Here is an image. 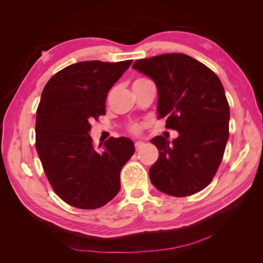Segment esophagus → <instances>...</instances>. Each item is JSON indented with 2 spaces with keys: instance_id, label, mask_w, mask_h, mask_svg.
Listing matches in <instances>:
<instances>
[{
  "instance_id": "1",
  "label": "esophagus",
  "mask_w": 263,
  "mask_h": 263,
  "mask_svg": "<svg viewBox=\"0 0 263 263\" xmlns=\"http://www.w3.org/2000/svg\"><path fill=\"white\" fill-rule=\"evenodd\" d=\"M142 146H144V142H142V141H136V142H135V148H136L137 150H138L140 147H142Z\"/></svg>"
}]
</instances>
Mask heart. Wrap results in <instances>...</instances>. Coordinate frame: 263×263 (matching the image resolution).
Returning <instances> with one entry per match:
<instances>
[{"instance_id":"1","label":"heart","mask_w":263,"mask_h":263,"mask_svg":"<svg viewBox=\"0 0 263 263\" xmlns=\"http://www.w3.org/2000/svg\"><path fill=\"white\" fill-rule=\"evenodd\" d=\"M146 79H138V80H136L135 82H138V81H145ZM132 130L133 132H138L139 130V127L137 126V125H134L133 127H132Z\"/></svg>"}]
</instances>
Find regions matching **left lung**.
I'll use <instances>...</instances> for the list:
<instances>
[{
  "mask_svg": "<svg viewBox=\"0 0 263 263\" xmlns=\"http://www.w3.org/2000/svg\"><path fill=\"white\" fill-rule=\"evenodd\" d=\"M133 69L153 79L158 117H166V128L179 133L172 141L150 140L159 150L149 170L151 183L171 196L200 192L216 173L229 137V105L219 78L183 53L140 59Z\"/></svg>",
  "mask_w": 263,
  "mask_h": 263,
  "instance_id": "obj_1",
  "label": "left lung"
}]
</instances>
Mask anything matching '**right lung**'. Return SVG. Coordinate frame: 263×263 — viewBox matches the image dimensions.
<instances>
[{
    "mask_svg": "<svg viewBox=\"0 0 263 263\" xmlns=\"http://www.w3.org/2000/svg\"><path fill=\"white\" fill-rule=\"evenodd\" d=\"M132 60L81 61L51 77L36 116V150L54 193L73 208L95 210L116 196L133 140L110 137L95 149L91 121L105 114L107 93Z\"/></svg>",
    "mask_w": 263,
    "mask_h": 263,
    "instance_id": "add662e5",
    "label": "right lung"
}]
</instances>
